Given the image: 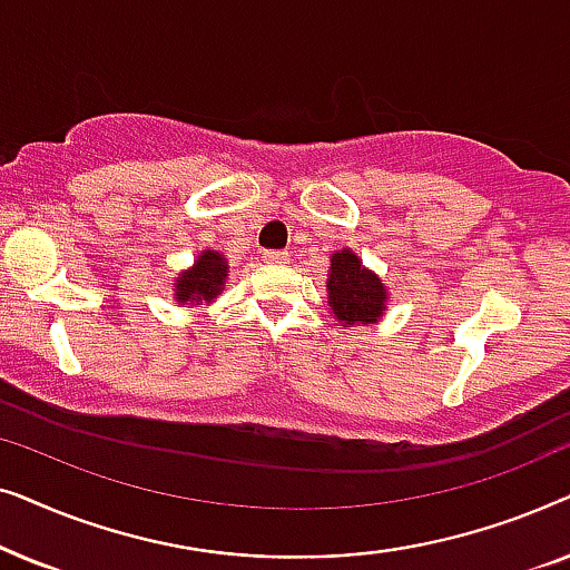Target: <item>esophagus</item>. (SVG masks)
<instances>
[{
  "label": "esophagus",
  "mask_w": 570,
  "mask_h": 570,
  "mask_svg": "<svg viewBox=\"0 0 570 570\" xmlns=\"http://www.w3.org/2000/svg\"><path fill=\"white\" fill-rule=\"evenodd\" d=\"M264 262H267V264H287V262H291V254H287V252H264Z\"/></svg>",
  "instance_id": "esophagus-1"
}]
</instances>
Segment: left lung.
I'll return each mask as SVG.
<instances>
[{"instance_id": "1", "label": "left lung", "mask_w": 570, "mask_h": 570, "mask_svg": "<svg viewBox=\"0 0 570 570\" xmlns=\"http://www.w3.org/2000/svg\"><path fill=\"white\" fill-rule=\"evenodd\" d=\"M332 275L326 279L330 306L345 324H373L384 314L386 291L381 279L363 267L355 254L342 252L332 256Z\"/></svg>"}]
</instances>
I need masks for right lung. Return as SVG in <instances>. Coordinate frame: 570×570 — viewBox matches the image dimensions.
<instances>
[{
	"mask_svg": "<svg viewBox=\"0 0 570 570\" xmlns=\"http://www.w3.org/2000/svg\"><path fill=\"white\" fill-rule=\"evenodd\" d=\"M225 272H228V264L223 262V256L217 252H205L194 264V269L184 272L181 277L176 279V295L181 303H209L220 293L225 283Z\"/></svg>",
	"mask_w": 570,
	"mask_h": 570,
	"instance_id": "right-lung-1",
	"label": "right lung"
}]
</instances>
